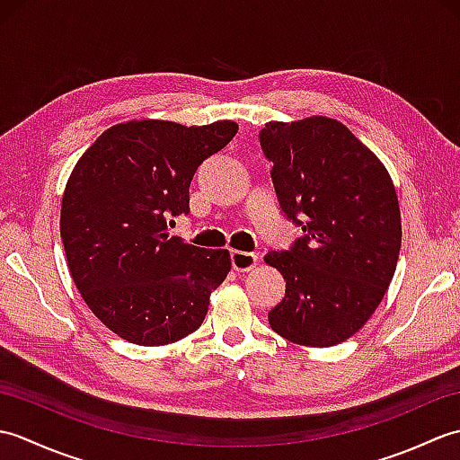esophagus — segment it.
<instances>
[{"instance_id": "esophagus-1", "label": "esophagus", "mask_w": 460, "mask_h": 460, "mask_svg": "<svg viewBox=\"0 0 460 460\" xmlns=\"http://www.w3.org/2000/svg\"><path fill=\"white\" fill-rule=\"evenodd\" d=\"M259 262V257L255 252H245V251H231V267L237 272H247L255 269Z\"/></svg>"}]
</instances>
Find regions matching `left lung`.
Listing matches in <instances>:
<instances>
[{
  "mask_svg": "<svg viewBox=\"0 0 460 460\" xmlns=\"http://www.w3.org/2000/svg\"><path fill=\"white\" fill-rule=\"evenodd\" d=\"M259 138L280 209L302 227L288 251L265 255L287 280L269 324L300 346H336L366 324L394 279L402 213L392 175L326 116L270 120Z\"/></svg>",
  "mask_w": 460,
  "mask_h": 460,
  "instance_id": "8db88e82",
  "label": "left lung"
}]
</instances>
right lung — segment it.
Instances as JSON below:
<instances>
[{
  "instance_id": "add662e5",
  "label": "right lung",
  "mask_w": 460,
  "mask_h": 460,
  "mask_svg": "<svg viewBox=\"0 0 460 460\" xmlns=\"http://www.w3.org/2000/svg\"><path fill=\"white\" fill-rule=\"evenodd\" d=\"M239 126L128 120L102 132L71 172L61 203L66 265L86 306L116 336L165 346L201 326L231 270L227 249L168 235L190 213V183Z\"/></svg>"
}]
</instances>
